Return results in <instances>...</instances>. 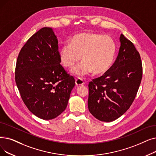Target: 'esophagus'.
I'll use <instances>...</instances> for the list:
<instances>
[{
	"instance_id": "34e87169",
	"label": "esophagus",
	"mask_w": 156,
	"mask_h": 156,
	"mask_svg": "<svg viewBox=\"0 0 156 156\" xmlns=\"http://www.w3.org/2000/svg\"><path fill=\"white\" fill-rule=\"evenodd\" d=\"M75 83L77 86H80V85H82L84 84V81L82 78H78L77 79H76Z\"/></svg>"
}]
</instances>
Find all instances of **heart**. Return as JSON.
I'll return each instance as SVG.
<instances>
[{"label":"heart","mask_w":156,"mask_h":156,"mask_svg":"<svg viewBox=\"0 0 156 156\" xmlns=\"http://www.w3.org/2000/svg\"><path fill=\"white\" fill-rule=\"evenodd\" d=\"M117 51L114 39L109 36L93 32L74 35L71 43H66L60 50V58L64 66L70 67L81 59L83 61L74 66L71 73L85 76L94 73L101 74L112 67Z\"/></svg>","instance_id":"b5f03b06"}]
</instances>
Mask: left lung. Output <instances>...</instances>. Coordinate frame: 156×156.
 I'll return each instance as SVG.
<instances>
[{
  "instance_id": "1",
  "label": "left lung",
  "mask_w": 156,
  "mask_h": 156,
  "mask_svg": "<svg viewBox=\"0 0 156 156\" xmlns=\"http://www.w3.org/2000/svg\"><path fill=\"white\" fill-rule=\"evenodd\" d=\"M118 56L104 75L89 85L88 107L102 122L117 119L129 108L136 96L142 78L140 55L133 43L123 34L119 38Z\"/></svg>"
}]
</instances>
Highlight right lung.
<instances>
[{"mask_svg": "<svg viewBox=\"0 0 156 156\" xmlns=\"http://www.w3.org/2000/svg\"><path fill=\"white\" fill-rule=\"evenodd\" d=\"M57 37L53 29L43 27L34 34L18 55L15 81L30 112L51 120L67 107L75 80L60 64Z\"/></svg>", "mask_w": 156, "mask_h": 156, "instance_id": "add662e5", "label": "right lung"}]
</instances>
